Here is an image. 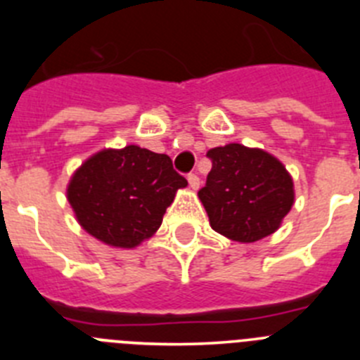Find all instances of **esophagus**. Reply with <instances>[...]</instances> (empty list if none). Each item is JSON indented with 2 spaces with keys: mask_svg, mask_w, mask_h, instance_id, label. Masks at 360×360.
I'll return each mask as SVG.
<instances>
[{
  "mask_svg": "<svg viewBox=\"0 0 360 360\" xmlns=\"http://www.w3.org/2000/svg\"><path fill=\"white\" fill-rule=\"evenodd\" d=\"M187 182H189V187L193 191H196L200 187V178L196 176L195 173H191V174H187Z\"/></svg>",
  "mask_w": 360,
  "mask_h": 360,
  "instance_id": "obj_1",
  "label": "esophagus"
}]
</instances>
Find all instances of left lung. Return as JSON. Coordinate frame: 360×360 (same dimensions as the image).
I'll list each match as a JSON object with an SVG mask.
<instances>
[{
	"instance_id": "left-lung-1",
	"label": "left lung",
	"mask_w": 360,
	"mask_h": 360,
	"mask_svg": "<svg viewBox=\"0 0 360 360\" xmlns=\"http://www.w3.org/2000/svg\"><path fill=\"white\" fill-rule=\"evenodd\" d=\"M212 169L198 191L211 227L225 238L252 243L270 236L294 205V182L270 153L241 144L209 149Z\"/></svg>"
}]
</instances>
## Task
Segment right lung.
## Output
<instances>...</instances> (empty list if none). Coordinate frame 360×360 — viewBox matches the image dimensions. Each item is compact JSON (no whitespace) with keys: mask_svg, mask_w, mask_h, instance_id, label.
<instances>
[{"mask_svg":"<svg viewBox=\"0 0 360 360\" xmlns=\"http://www.w3.org/2000/svg\"><path fill=\"white\" fill-rule=\"evenodd\" d=\"M186 186L167 155L126 146L88 158L73 173L66 196L88 234L133 249L158 231L165 209Z\"/></svg>","mask_w":360,"mask_h":360,"instance_id":"add662e5","label":"right lung"}]
</instances>
